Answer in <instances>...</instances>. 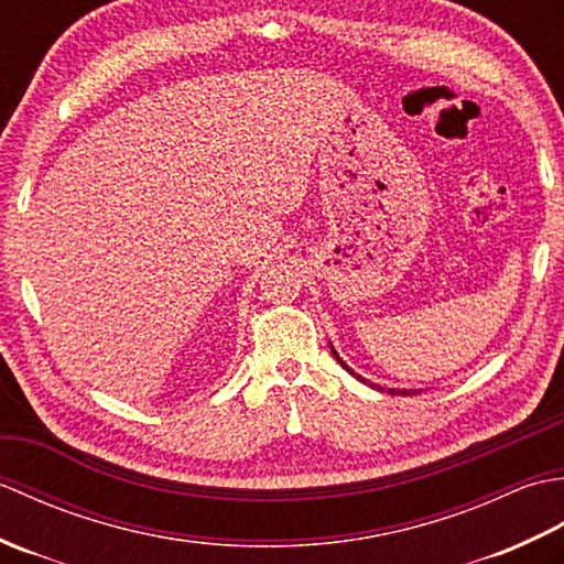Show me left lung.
<instances>
[{
	"label": "left lung",
	"instance_id": "left-lung-1",
	"mask_svg": "<svg viewBox=\"0 0 564 564\" xmlns=\"http://www.w3.org/2000/svg\"><path fill=\"white\" fill-rule=\"evenodd\" d=\"M332 354H334V356H337V361H339V364H341V366H344L346 370H349V373H351L354 378H358V380H361V382H366V386H370V388H378V390H382L380 386H373V382H368L366 378H361V376H358V373H354V370H351L349 366H346V364L341 361V358H339V354H337V351H334V349H332ZM388 392H390V394H414L416 390H394V388H388Z\"/></svg>",
	"mask_w": 564,
	"mask_h": 564
}]
</instances>
